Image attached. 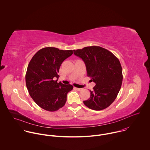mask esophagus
<instances>
[{"label":"esophagus","instance_id":"obj_1","mask_svg":"<svg viewBox=\"0 0 150 150\" xmlns=\"http://www.w3.org/2000/svg\"><path fill=\"white\" fill-rule=\"evenodd\" d=\"M76 88V90H77L78 91H81L82 90V89L81 88Z\"/></svg>","mask_w":150,"mask_h":150}]
</instances>
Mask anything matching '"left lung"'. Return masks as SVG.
<instances>
[{
  "mask_svg": "<svg viewBox=\"0 0 150 150\" xmlns=\"http://www.w3.org/2000/svg\"><path fill=\"white\" fill-rule=\"evenodd\" d=\"M74 54L84 62L87 76L96 86L90 91L89 99L84 101L86 107L102 110L116 99L122 82V69L118 59L110 51L99 46L86 47L73 50Z\"/></svg>",
  "mask_w": 150,
  "mask_h": 150,
  "instance_id": "obj_1",
  "label": "left lung"
}]
</instances>
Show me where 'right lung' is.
<instances>
[{
	"instance_id": "1",
	"label": "right lung",
	"mask_w": 150,
	"mask_h": 150,
	"mask_svg": "<svg viewBox=\"0 0 150 150\" xmlns=\"http://www.w3.org/2000/svg\"><path fill=\"white\" fill-rule=\"evenodd\" d=\"M73 50L45 47L39 50L28 64L25 81L29 93L44 110L55 111L64 106L67 94L73 86L57 83L62 63L73 54Z\"/></svg>"
}]
</instances>
